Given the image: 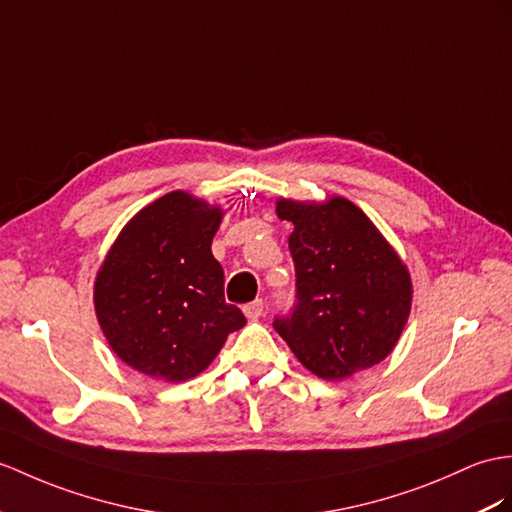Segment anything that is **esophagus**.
I'll return each instance as SVG.
<instances>
[{
  "mask_svg": "<svg viewBox=\"0 0 512 512\" xmlns=\"http://www.w3.org/2000/svg\"><path fill=\"white\" fill-rule=\"evenodd\" d=\"M243 313L249 321H256V319L263 317V313H265V302H263V299H254V302H249V304L243 306Z\"/></svg>",
  "mask_w": 512,
  "mask_h": 512,
  "instance_id": "obj_1",
  "label": "esophagus"
}]
</instances>
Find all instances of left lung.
<instances>
[{"mask_svg":"<svg viewBox=\"0 0 512 512\" xmlns=\"http://www.w3.org/2000/svg\"><path fill=\"white\" fill-rule=\"evenodd\" d=\"M293 223L297 304L273 328L295 358L323 380H345L393 352L413 306V280L400 254L350 199L280 197Z\"/></svg>","mask_w":512,"mask_h":512,"instance_id":"obj_1","label":"left lung"}]
</instances>
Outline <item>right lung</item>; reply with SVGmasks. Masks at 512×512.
<instances>
[{
	"label": "right lung",
	"mask_w": 512,
	"mask_h": 512,
	"mask_svg": "<svg viewBox=\"0 0 512 512\" xmlns=\"http://www.w3.org/2000/svg\"><path fill=\"white\" fill-rule=\"evenodd\" d=\"M223 208L171 191L141 208L93 284L95 315L123 363L162 382L199 376L245 317L223 297L213 239Z\"/></svg>",
	"instance_id": "1"
}]
</instances>
